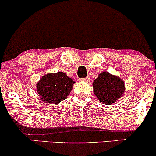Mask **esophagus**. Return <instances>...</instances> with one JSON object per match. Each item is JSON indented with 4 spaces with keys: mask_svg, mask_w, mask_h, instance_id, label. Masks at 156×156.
I'll list each match as a JSON object with an SVG mask.
<instances>
[{
    "mask_svg": "<svg viewBox=\"0 0 156 156\" xmlns=\"http://www.w3.org/2000/svg\"><path fill=\"white\" fill-rule=\"evenodd\" d=\"M80 82H86V83H87V82H89V81H90V78H89V77H86V78H82V79L80 80Z\"/></svg>",
    "mask_w": 156,
    "mask_h": 156,
    "instance_id": "esophagus-1",
    "label": "esophagus"
}]
</instances>
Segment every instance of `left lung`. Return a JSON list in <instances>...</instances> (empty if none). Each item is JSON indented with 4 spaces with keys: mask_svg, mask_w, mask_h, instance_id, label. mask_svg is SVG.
<instances>
[{
    "mask_svg": "<svg viewBox=\"0 0 156 156\" xmlns=\"http://www.w3.org/2000/svg\"><path fill=\"white\" fill-rule=\"evenodd\" d=\"M93 93L99 102L112 105L122 96L126 90L125 83L118 76L107 71L100 73L93 83Z\"/></svg>",
    "mask_w": 156,
    "mask_h": 156,
    "instance_id": "obj_1",
    "label": "left lung"
}]
</instances>
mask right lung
<instances>
[{"label":"right lung","mask_w":156,"mask_h":156,"mask_svg":"<svg viewBox=\"0 0 156 156\" xmlns=\"http://www.w3.org/2000/svg\"><path fill=\"white\" fill-rule=\"evenodd\" d=\"M74 83L65 73H49L37 83V91L43 101L57 105L67 98Z\"/></svg>","instance_id":"1"}]
</instances>
